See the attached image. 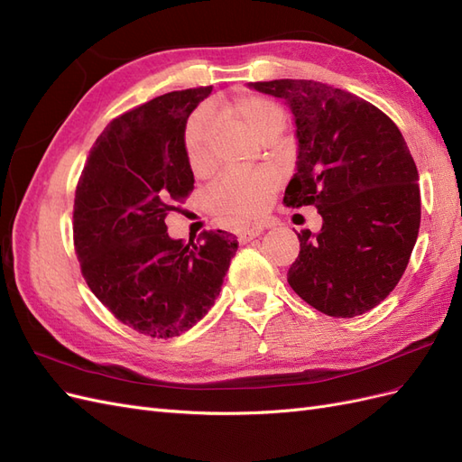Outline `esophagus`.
<instances>
[{
  "label": "esophagus",
  "mask_w": 462,
  "mask_h": 462,
  "mask_svg": "<svg viewBox=\"0 0 462 462\" xmlns=\"http://www.w3.org/2000/svg\"><path fill=\"white\" fill-rule=\"evenodd\" d=\"M265 227H268V226H262V223H254V226L245 227V229L239 233V241H241V243H248V241L256 239V236L262 235V231H263Z\"/></svg>",
  "instance_id": "esophagus-1"
}]
</instances>
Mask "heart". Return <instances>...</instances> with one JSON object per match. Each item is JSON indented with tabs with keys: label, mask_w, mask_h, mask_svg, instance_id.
Wrapping results in <instances>:
<instances>
[{
	"label": "heart",
	"mask_w": 462,
	"mask_h": 462,
	"mask_svg": "<svg viewBox=\"0 0 462 462\" xmlns=\"http://www.w3.org/2000/svg\"><path fill=\"white\" fill-rule=\"evenodd\" d=\"M226 116L253 134L258 141L277 138L285 127V111L270 97L241 94L223 106ZM214 136V119L206 109L194 114L185 129V152L194 171L209 163V144ZM275 190V177L265 171H229L223 173L208 192V206L212 212L227 217H253L268 202Z\"/></svg>",
	"instance_id": "b5f03b06"
}]
</instances>
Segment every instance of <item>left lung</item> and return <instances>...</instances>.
I'll return each mask as SVG.
<instances>
[{"label":"left lung","mask_w":462,"mask_h":462,"mask_svg":"<svg viewBox=\"0 0 462 462\" xmlns=\"http://www.w3.org/2000/svg\"><path fill=\"white\" fill-rule=\"evenodd\" d=\"M248 88L289 106L299 148L283 202L321 216L318 233H299L289 285L333 318L372 310L407 270L420 227L418 171L401 131L370 102L324 82L279 79Z\"/></svg>","instance_id":"1"}]
</instances>
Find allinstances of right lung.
Returning a JSON list of instances; mask_svg holds the SVG:
<instances>
[{
  "label": "right lung",
  "instance_id": "1",
  "mask_svg": "<svg viewBox=\"0 0 462 462\" xmlns=\"http://www.w3.org/2000/svg\"><path fill=\"white\" fill-rule=\"evenodd\" d=\"M212 87L153 97L96 138L75 192V250L90 291L125 326L167 339L212 309L239 243L204 231L185 245L165 216L194 187L185 152L189 116Z\"/></svg>",
  "mask_w": 462,
  "mask_h": 462
}]
</instances>
